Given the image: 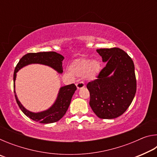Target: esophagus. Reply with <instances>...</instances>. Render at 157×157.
Listing matches in <instances>:
<instances>
[{
	"label": "esophagus",
	"mask_w": 157,
	"mask_h": 157,
	"mask_svg": "<svg viewBox=\"0 0 157 157\" xmlns=\"http://www.w3.org/2000/svg\"><path fill=\"white\" fill-rule=\"evenodd\" d=\"M76 86H77V89H80L82 88H84L85 87V84L83 83V82H78V83L76 84Z\"/></svg>",
	"instance_id": "obj_1"
}]
</instances>
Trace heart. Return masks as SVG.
Wrapping results in <instances>:
<instances>
[{
  "label": "heart",
  "mask_w": 157,
  "mask_h": 157,
  "mask_svg": "<svg viewBox=\"0 0 157 157\" xmlns=\"http://www.w3.org/2000/svg\"><path fill=\"white\" fill-rule=\"evenodd\" d=\"M71 71L76 76H82L89 80L96 79L99 74L101 64L99 61L90 59H79L71 66Z\"/></svg>",
  "instance_id": "1"
}]
</instances>
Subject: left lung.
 <instances>
[{
	"label": "left lung",
	"instance_id": "obj_1",
	"mask_svg": "<svg viewBox=\"0 0 157 157\" xmlns=\"http://www.w3.org/2000/svg\"><path fill=\"white\" fill-rule=\"evenodd\" d=\"M96 51L107 64L98 79L86 85L89 105L98 118L113 119L127 109L136 94L134 64L131 57L118 48Z\"/></svg>",
	"mask_w": 157,
	"mask_h": 157
}]
</instances>
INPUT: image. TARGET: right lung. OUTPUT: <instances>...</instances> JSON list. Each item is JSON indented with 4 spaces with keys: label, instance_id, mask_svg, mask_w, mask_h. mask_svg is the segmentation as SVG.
<instances>
[{
    "label": "right lung",
    "instance_id": "add662e5",
    "mask_svg": "<svg viewBox=\"0 0 157 157\" xmlns=\"http://www.w3.org/2000/svg\"><path fill=\"white\" fill-rule=\"evenodd\" d=\"M63 59L64 57L62 55L56 52L28 53L21 58L16 66L14 73V91L16 100L23 113L32 120L44 124L52 123L59 121L65 115L66 111L68 110L73 95L77 90V87L74 84L62 86L58 92L56 100L51 107L40 112H33L23 107L18 100L16 94L15 81L17 72L26 66L38 63V64L49 66L56 71L58 73L62 74L63 73L62 62Z\"/></svg>",
    "mask_w": 157,
    "mask_h": 157
}]
</instances>
